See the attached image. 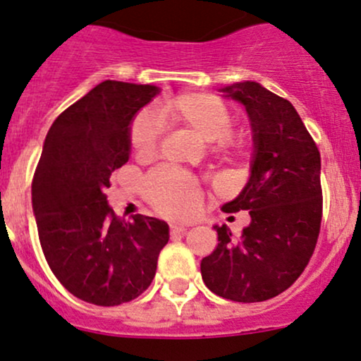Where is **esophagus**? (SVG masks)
<instances>
[{"instance_id":"esophagus-1","label":"esophagus","mask_w":361,"mask_h":361,"mask_svg":"<svg viewBox=\"0 0 361 361\" xmlns=\"http://www.w3.org/2000/svg\"><path fill=\"white\" fill-rule=\"evenodd\" d=\"M185 232H188V226L177 225V224L170 225V233H185Z\"/></svg>"}]
</instances>
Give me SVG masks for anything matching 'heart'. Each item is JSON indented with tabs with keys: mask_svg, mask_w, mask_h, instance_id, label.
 I'll use <instances>...</instances> for the list:
<instances>
[{
	"mask_svg": "<svg viewBox=\"0 0 361 361\" xmlns=\"http://www.w3.org/2000/svg\"><path fill=\"white\" fill-rule=\"evenodd\" d=\"M189 129L206 143H216L224 152H237L244 147L240 137L230 135L233 116L220 99L204 93H185L169 99L155 107V114L141 112L129 129L131 148L137 159H148L155 153L160 123ZM147 197L161 213L173 218H188L197 212L201 202L200 189L191 177L173 170H157L145 182Z\"/></svg>",
	"mask_w": 361,
	"mask_h": 361,
	"instance_id": "b5f03b06",
	"label": "heart"
}]
</instances>
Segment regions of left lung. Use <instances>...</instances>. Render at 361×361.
<instances>
[{
  "label": "left lung",
  "instance_id": "8db88e82",
  "mask_svg": "<svg viewBox=\"0 0 361 361\" xmlns=\"http://www.w3.org/2000/svg\"><path fill=\"white\" fill-rule=\"evenodd\" d=\"M218 92L244 105L252 131L249 179L221 209H249L250 224L240 235L213 226L218 245L201 261L202 281L226 300H269L300 276L317 244L321 153L293 105L261 83L245 80Z\"/></svg>",
  "mask_w": 361,
  "mask_h": 361
}]
</instances>
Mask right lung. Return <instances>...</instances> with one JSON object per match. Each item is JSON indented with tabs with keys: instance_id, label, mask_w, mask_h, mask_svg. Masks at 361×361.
<instances>
[{
	"instance_id": "right-lung-1",
	"label": "right lung",
	"mask_w": 361,
	"mask_h": 361,
	"mask_svg": "<svg viewBox=\"0 0 361 361\" xmlns=\"http://www.w3.org/2000/svg\"><path fill=\"white\" fill-rule=\"evenodd\" d=\"M160 93L155 85L105 80L52 123L44 140L32 209L47 264L75 297L114 307L140 297L155 278L169 225L116 216L105 189L131 155L129 129Z\"/></svg>"
}]
</instances>
